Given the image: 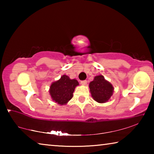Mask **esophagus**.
<instances>
[{
  "label": "esophagus",
  "instance_id": "34e87169",
  "mask_svg": "<svg viewBox=\"0 0 154 154\" xmlns=\"http://www.w3.org/2000/svg\"><path fill=\"white\" fill-rule=\"evenodd\" d=\"M81 84L83 85H85L87 84V81L86 80H83V81H82L81 82Z\"/></svg>",
  "mask_w": 154,
  "mask_h": 154
}]
</instances>
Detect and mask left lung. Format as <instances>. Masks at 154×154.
<instances>
[{
	"mask_svg": "<svg viewBox=\"0 0 154 154\" xmlns=\"http://www.w3.org/2000/svg\"><path fill=\"white\" fill-rule=\"evenodd\" d=\"M90 90L94 100L99 103L107 102L113 95L114 88L111 83L103 75L96 76L89 84Z\"/></svg>",
	"mask_w": 154,
	"mask_h": 154,
	"instance_id": "left-lung-1",
	"label": "left lung"
}]
</instances>
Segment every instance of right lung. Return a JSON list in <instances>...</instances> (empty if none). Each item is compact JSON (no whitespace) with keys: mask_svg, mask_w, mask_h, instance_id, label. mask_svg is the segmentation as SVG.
<instances>
[{"mask_svg":"<svg viewBox=\"0 0 154 154\" xmlns=\"http://www.w3.org/2000/svg\"><path fill=\"white\" fill-rule=\"evenodd\" d=\"M79 85L76 79H71L66 75H62L59 80L51 83L49 88L52 100L59 105H63L73 96L75 88Z\"/></svg>","mask_w":154,"mask_h":154,"instance_id":"add662e5","label":"right lung"}]
</instances>
